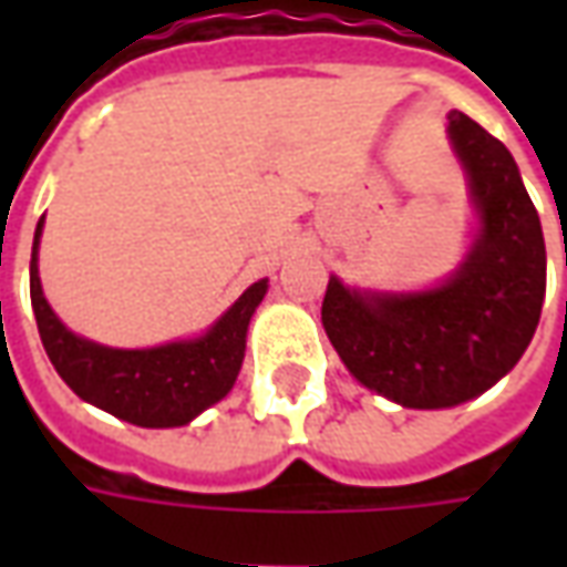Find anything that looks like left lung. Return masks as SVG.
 I'll return each mask as SVG.
<instances>
[{"instance_id": "left-lung-1", "label": "left lung", "mask_w": 567, "mask_h": 567, "mask_svg": "<svg viewBox=\"0 0 567 567\" xmlns=\"http://www.w3.org/2000/svg\"><path fill=\"white\" fill-rule=\"evenodd\" d=\"M446 121L476 212L462 264L425 291H361L331 276L321 303L349 373L410 410L458 406L507 377L547 295L544 230L513 154L462 112Z\"/></svg>"}]
</instances>
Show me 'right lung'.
<instances>
[{
    "label": "right lung",
    "instance_id": "add662e5",
    "mask_svg": "<svg viewBox=\"0 0 567 567\" xmlns=\"http://www.w3.org/2000/svg\"><path fill=\"white\" fill-rule=\"evenodd\" d=\"M44 218L35 227L30 260V297L39 337L54 370L81 401L140 427H178L218 404L234 389L246 358L248 321L267 295V279L248 285L209 331L151 346L115 349L69 331L44 300L39 279V239Z\"/></svg>",
    "mask_w": 567,
    "mask_h": 567
}]
</instances>
